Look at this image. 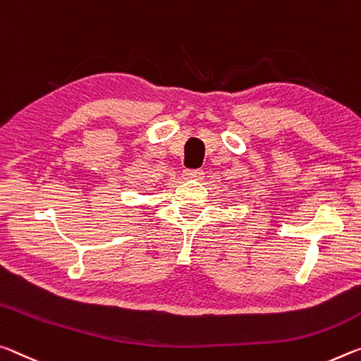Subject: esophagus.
Here are the masks:
<instances>
[{"label":"esophagus","instance_id":"obj_1","mask_svg":"<svg viewBox=\"0 0 361 361\" xmlns=\"http://www.w3.org/2000/svg\"><path fill=\"white\" fill-rule=\"evenodd\" d=\"M182 176H184V179L188 180H202L204 177V173L202 169H185Z\"/></svg>","mask_w":361,"mask_h":361}]
</instances>
